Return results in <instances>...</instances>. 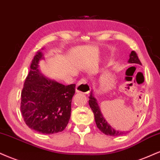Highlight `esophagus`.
Listing matches in <instances>:
<instances>
[{
  "instance_id": "34e87169",
  "label": "esophagus",
  "mask_w": 160,
  "mask_h": 160,
  "mask_svg": "<svg viewBox=\"0 0 160 160\" xmlns=\"http://www.w3.org/2000/svg\"><path fill=\"white\" fill-rule=\"evenodd\" d=\"M90 86L88 84L87 80L86 79H81L80 81H78L76 86V92H81V93L88 94L89 92Z\"/></svg>"
}]
</instances>
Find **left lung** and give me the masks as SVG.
<instances>
[{"mask_svg":"<svg viewBox=\"0 0 160 160\" xmlns=\"http://www.w3.org/2000/svg\"><path fill=\"white\" fill-rule=\"evenodd\" d=\"M128 62L129 63H135V64H141V62L138 59L137 54L135 51H131L130 56H129ZM88 104L90 106V108L92 109L94 115H95V120L96 125H97L98 128L102 132L106 134V135H109L112 136H122L125 133L124 131H121V130H115L109 124L108 122L106 121V119L103 117V114L101 113V109H100L97 100L93 96V90L92 89L91 93H90L89 100H88ZM128 132V131H127Z\"/></svg>","mask_w":160,"mask_h":160,"instance_id":"8db88e82","label":"left lung"}]
</instances>
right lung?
<instances>
[{"label":"right lung","instance_id":"1","mask_svg":"<svg viewBox=\"0 0 160 160\" xmlns=\"http://www.w3.org/2000/svg\"><path fill=\"white\" fill-rule=\"evenodd\" d=\"M42 59L44 54L38 51L24 81L21 112L30 129L43 134L57 133L69 122L76 85L65 86L43 75L38 65Z\"/></svg>","mask_w":160,"mask_h":160}]
</instances>
